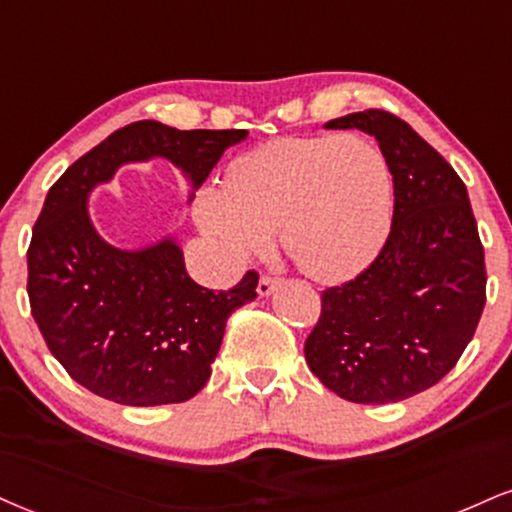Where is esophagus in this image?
Segmentation results:
<instances>
[{"mask_svg": "<svg viewBox=\"0 0 512 512\" xmlns=\"http://www.w3.org/2000/svg\"><path fill=\"white\" fill-rule=\"evenodd\" d=\"M281 281H283V279H279V276H269V274H264L262 279H260V283H257V293H260V295H269V293H274V291H276V286H281Z\"/></svg>", "mask_w": 512, "mask_h": 512, "instance_id": "esophagus-1", "label": "esophagus"}]
</instances>
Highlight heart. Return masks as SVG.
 Wrapping results in <instances>:
<instances>
[{
  "mask_svg": "<svg viewBox=\"0 0 512 512\" xmlns=\"http://www.w3.org/2000/svg\"><path fill=\"white\" fill-rule=\"evenodd\" d=\"M195 224L233 267L281 248L300 272L341 281L377 255L391 217V174L357 133L283 135L240 155L226 186L195 197Z\"/></svg>",
  "mask_w": 512,
  "mask_h": 512,
  "instance_id": "heart-1",
  "label": "heart"
}]
</instances>
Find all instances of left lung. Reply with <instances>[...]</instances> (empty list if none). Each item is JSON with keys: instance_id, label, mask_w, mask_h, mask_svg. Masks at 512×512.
<instances>
[{"instance_id": "left-lung-1", "label": "left lung", "mask_w": 512, "mask_h": 512, "mask_svg": "<svg viewBox=\"0 0 512 512\" xmlns=\"http://www.w3.org/2000/svg\"><path fill=\"white\" fill-rule=\"evenodd\" d=\"M326 128L377 138L396 200L374 262L322 293L305 360L350 403H398L446 377L472 341L486 303L482 240L465 183L403 119L365 109Z\"/></svg>"}]
</instances>
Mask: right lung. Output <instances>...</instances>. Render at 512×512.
Wrapping results in <instances>:
<instances>
[{"label":"right lung","instance_id":"right-lung-1","mask_svg":"<svg viewBox=\"0 0 512 512\" xmlns=\"http://www.w3.org/2000/svg\"><path fill=\"white\" fill-rule=\"evenodd\" d=\"M248 131H178L135 121L85 152L49 188L28 248L30 312L49 353L80 386L121 405L183 403L207 384L233 310L260 274L231 291L197 286L176 240L119 250L102 240L88 195L121 164L164 157L202 186Z\"/></svg>","mask_w":512,"mask_h":512}]
</instances>
